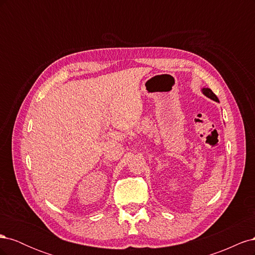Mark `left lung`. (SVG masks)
Instances as JSON below:
<instances>
[{
	"label": "left lung",
	"instance_id": "left-lung-1",
	"mask_svg": "<svg viewBox=\"0 0 255 255\" xmlns=\"http://www.w3.org/2000/svg\"><path fill=\"white\" fill-rule=\"evenodd\" d=\"M202 91H203V94H204L206 97H208L210 99L214 100V101H217V102H219L218 98L216 97V95L214 94V92H213L210 88H203V89H202Z\"/></svg>",
	"mask_w": 255,
	"mask_h": 255
}]
</instances>
